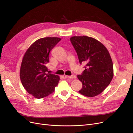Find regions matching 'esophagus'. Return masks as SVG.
I'll list each match as a JSON object with an SVG mask.
<instances>
[{"label":"esophagus","mask_w":133,"mask_h":133,"mask_svg":"<svg viewBox=\"0 0 133 133\" xmlns=\"http://www.w3.org/2000/svg\"><path fill=\"white\" fill-rule=\"evenodd\" d=\"M65 76L66 78H70V79H76V76L75 75H72L71 76H68V75H65Z\"/></svg>","instance_id":"esophagus-1"}]
</instances>
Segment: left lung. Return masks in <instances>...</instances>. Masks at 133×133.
<instances>
[{
	"label": "left lung",
	"mask_w": 133,
	"mask_h": 133,
	"mask_svg": "<svg viewBox=\"0 0 133 133\" xmlns=\"http://www.w3.org/2000/svg\"><path fill=\"white\" fill-rule=\"evenodd\" d=\"M70 40L80 64H87L82 74L77 76L82 83L79 92L87 97L100 94L114 76L113 62L108 50L101 42L92 37L74 36Z\"/></svg>",
	"instance_id": "left-lung-1"
}]
</instances>
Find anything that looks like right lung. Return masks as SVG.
I'll use <instances>...</instances> for the list:
<instances>
[{"label": "right lung", "instance_id": "add662e5", "mask_svg": "<svg viewBox=\"0 0 133 133\" xmlns=\"http://www.w3.org/2000/svg\"><path fill=\"white\" fill-rule=\"evenodd\" d=\"M58 37H46L36 41L26 51L21 64L20 78L25 89L37 99L54 92L58 85V75L47 73L46 66L50 52L61 40Z\"/></svg>", "mask_w": 133, "mask_h": 133}]
</instances>
